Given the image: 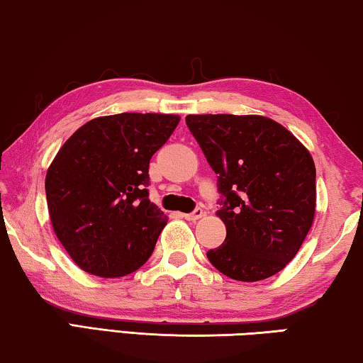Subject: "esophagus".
Listing matches in <instances>:
<instances>
[{
  "mask_svg": "<svg viewBox=\"0 0 363 363\" xmlns=\"http://www.w3.org/2000/svg\"><path fill=\"white\" fill-rule=\"evenodd\" d=\"M204 216V211L201 209V207H198V209H194L193 212H189V213H183V217L186 218V220H199L201 217Z\"/></svg>",
  "mask_w": 363,
  "mask_h": 363,
  "instance_id": "esophagus-1",
  "label": "esophagus"
}]
</instances>
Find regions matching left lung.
Returning <instances> with one entry per match:
<instances>
[{"mask_svg": "<svg viewBox=\"0 0 363 363\" xmlns=\"http://www.w3.org/2000/svg\"><path fill=\"white\" fill-rule=\"evenodd\" d=\"M186 125L218 175L217 216L225 242L207 251L216 269L238 281L283 270L315 216V164L307 147L264 116H186Z\"/></svg>", "mask_w": 363, "mask_h": 363, "instance_id": "obj_1", "label": "left lung"}]
</instances>
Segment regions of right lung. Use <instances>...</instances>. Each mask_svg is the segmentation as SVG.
Returning <instances> with one entry per match:
<instances>
[{
	"label": "right lung",
	"instance_id": "1",
	"mask_svg": "<svg viewBox=\"0 0 363 363\" xmlns=\"http://www.w3.org/2000/svg\"><path fill=\"white\" fill-rule=\"evenodd\" d=\"M178 122L174 114L96 117L57 151L46 172L48 211L82 270L118 278L151 257L167 216L147 198L150 160Z\"/></svg>",
	"mask_w": 363,
	"mask_h": 363
}]
</instances>
